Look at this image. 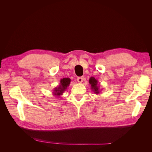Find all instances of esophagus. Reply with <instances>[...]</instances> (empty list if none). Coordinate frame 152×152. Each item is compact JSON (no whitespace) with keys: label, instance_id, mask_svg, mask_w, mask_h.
<instances>
[{"label":"esophagus","instance_id":"34e87169","mask_svg":"<svg viewBox=\"0 0 152 152\" xmlns=\"http://www.w3.org/2000/svg\"><path fill=\"white\" fill-rule=\"evenodd\" d=\"M83 80H84V78L82 77H77V81L79 83H82V82H83Z\"/></svg>","mask_w":152,"mask_h":152}]
</instances>
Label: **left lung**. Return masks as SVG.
<instances>
[{
    "mask_svg": "<svg viewBox=\"0 0 152 152\" xmlns=\"http://www.w3.org/2000/svg\"><path fill=\"white\" fill-rule=\"evenodd\" d=\"M89 83L91 85V89H92L94 93L96 94H98L101 92L99 89V85H98V82L96 80L94 77H91L89 80Z\"/></svg>",
    "mask_w": 152,
    "mask_h": 152,
    "instance_id": "8db88e82",
    "label": "left lung"
}]
</instances>
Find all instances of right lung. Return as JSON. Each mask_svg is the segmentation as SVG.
Returning a JSON list of instances; mask_svg holds the SVG:
<instances>
[{"label":"right lung","instance_id":"1","mask_svg":"<svg viewBox=\"0 0 152 152\" xmlns=\"http://www.w3.org/2000/svg\"><path fill=\"white\" fill-rule=\"evenodd\" d=\"M71 79L70 78H63L60 80V83L59 86L56 87H55L53 90V95L56 96V97H59L63 93L66 91L67 87L70 84Z\"/></svg>","mask_w":152,"mask_h":152}]
</instances>
